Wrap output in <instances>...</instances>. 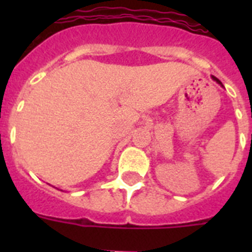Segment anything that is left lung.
Here are the masks:
<instances>
[{"label": "left lung", "mask_w": 252, "mask_h": 252, "mask_svg": "<svg viewBox=\"0 0 252 252\" xmlns=\"http://www.w3.org/2000/svg\"><path fill=\"white\" fill-rule=\"evenodd\" d=\"M212 78H213V80H215V81H217V82H219V84L221 85V82H220V80H217V78H216V77H212Z\"/></svg>", "instance_id": "8db88e82"}]
</instances>
